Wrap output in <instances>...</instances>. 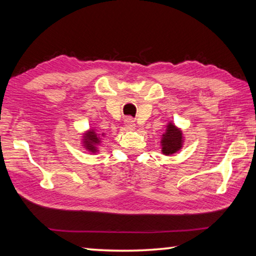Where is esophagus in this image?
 I'll return each mask as SVG.
<instances>
[{
    "instance_id": "obj_1",
    "label": "esophagus",
    "mask_w": 256,
    "mask_h": 256,
    "mask_svg": "<svg viewBox=\"0 0 256 256\" xmlns=\"http://www.w3.org/2000/svg\"><path fill=\"white\" fill-rule=\"evenodd\" d=\"M124 126L128 131H134L136 130V123H134V120L131 118H128L124 120Z\"/></svg>"
}]
</instances>
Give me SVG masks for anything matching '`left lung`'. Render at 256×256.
<instances>
[{"label": "left lung", "mask_w": 256, "mask_h": 256, "mask_svg": "<svg viewBox=\"0 0 256 256\" xmlns=\"http://www.w3.org/2000/svg\"><path fill=\"white\" fill-rule=\"evenodd\" d=\"M184 141L185 136L183 131L178 126H176L172 122H168L164 133H162V138H160L162 154L164 156H172L177 154L183 148Z\"/></svg>", "instance_id": "left-lung-1"}]
</instances>
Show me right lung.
Segmentation results:
<instances>
[{"mask_svg":"<svg viewBox=\"0 0 256 256\" xmlns=\"http://www.w3.org/2000/svg\"><path fill=\"white\" fill-rule=\"evenodd\" d=\"M105 133H98L96 128H90L82 133L81 146L90 154L99 152V146L102 144V140L105 138Z\"/></svg>","mask_w":256,"mask_h":256,"instance_id":"add662e5","label":"right lung"}]
</instances>
